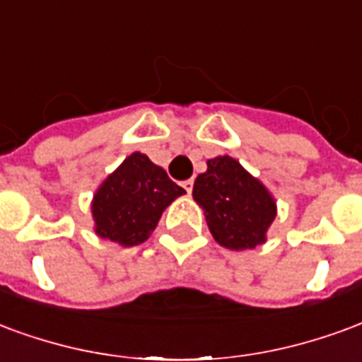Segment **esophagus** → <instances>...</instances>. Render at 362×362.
<instances>
[{
	"mask_svg": "<svg viewBox=\"0 0 362 362\" xmlns=\"http://www.w3.org/2000/svg\"><path fill=\"white\" fill-rule=\"evenodd\" d=\"M192 185H194V181H192V179H187V181H183V189L189 192V194L192 192Z\"/></svg>",
	"mask_w": 362,
	"mask_h": 362,
	"instance_id": "34e87169",
	"label": "esophagus"
}]
</instances>
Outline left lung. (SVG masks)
I'll return each instance as SVG.
<instances>
[{
    "label": "left lung",
    "instance_id": "8db88e82",
    "mask_svg": "<svg viewBox=\"0 0 362 362\" xmlns=\"http://www.w3.org/2000/svg\"><path fill=\"white\" fill-rule=\"evenodd\" d=\"M206 163L208 170L194 179L192 199L204 210L214 239L231 250L262 245L276 218L274 197L229 156H218Z\"/></svg>",
    "mask_w": 362,
    "mask_h": 362
}]
</instances>
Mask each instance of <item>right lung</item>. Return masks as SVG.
Returning a JSON list of instances; mask_svg holds the SVG:
<instances>
[{
	"mask_svg": "<svg viewBox=\"0 0 362 362\" xmlns=\"http://www.w3.org/2000/svg\"><path fill=\"white\" fill-rule=\"evenodd\" d=\"M185 194L168 173L134 152L100 185L92 200L94 231L121 247L141 245L154 231L165 208Z\"/></svg>",
	"mask_w": 362,
	"mask_h": 362,
	"instance_id": "right-lung-1",
	"label": "right lung"
}]
</instances>
